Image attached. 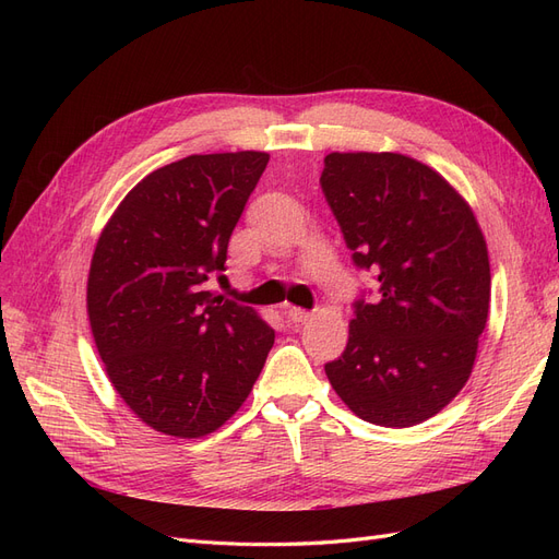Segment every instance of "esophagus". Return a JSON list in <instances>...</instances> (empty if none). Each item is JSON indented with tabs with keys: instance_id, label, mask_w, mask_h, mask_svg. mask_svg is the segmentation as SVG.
Returning <instances> with one entry per match:
<instances>
[{
	"instance_id": "obj_1",
	"label": "esophagus",
	"mask_w": 559,
	"mask_h": 559,
	"mask_svg": "<svg viewBox=\"0 0 559 559\" xmlns=\"http://www.w3.org/2000/svg\"><path fill=\"white\" fill-rule=\"evenodd\" d=\"M284 314H286V319L294 321V324H302V321H308V319L312 317L308 310H302V308H294V306L284 308Z\"/></svg>"
}]
</instances>
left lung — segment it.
Wrapping results in <instances>:
<instances>
[{"label": "left lung", "mask_w": 559, "mask_h": 559, "mask_svg": "<svg viewBox=\"0 0 559 559\" xmlns=\"http://www.w3.org/2000/svg\"><path fill=\"white\" fill-rule=\"evenodd\" d=\"M321 191L380 296L354 302L335 394L378 427H415L462 392L489 312V259L478 218L433 167L392 151H333Z\"/></svg>", "instance_id": "1"}]
</instances>
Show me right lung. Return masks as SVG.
Masks as SVG:
<instances>
[{
	"label": "right lung",
	"mask_w": 559,
	"mask_h": 559,
	"mask_svg": "<svg viewBox=\"0 0 559 559\" xmlns=\"http://www.w3.org/2000/svg\"><path fill=\"white\" fill-rule=\"evenodd\" d=\"M265 151L195 154L146 175L93 251L86 308L109 382L146 427L216 431L240 411L275 343L257 310L202 292L226 249Z\"/></svg>",
	"instance_id": "1"
}]
</instances>
